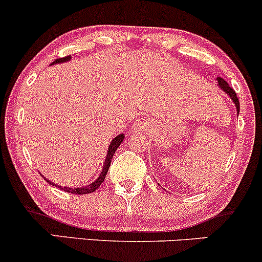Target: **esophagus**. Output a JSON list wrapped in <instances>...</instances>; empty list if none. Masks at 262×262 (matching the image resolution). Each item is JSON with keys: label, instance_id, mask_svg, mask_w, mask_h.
Here are the masks:
<instances>
[{"label": "esophagus", "instance_id": "esophagus-1", "mask_svg": "<svg viewBox=\"0 0 262 262\" xmlns=\"http://www.w3.org/2000/svg\"><path fill=\"white\" fill-rule=\"evenodd\" d=\"M152 126V122H151L148 119H142V120H139L135 122V125L132 126V131L134 132H146L148 130V128Z\"/></svg>", "mask_w": 262, "mask_h": 262}]
</instances>
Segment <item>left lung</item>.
<instances>
[{
	"label": "left lung",
	"instance_id": "obj_1",
	"mask_svg": "<svg viewBox=\"0 0 262 262\" xmlns=\"http://www.w3.org/2000/svg\"><path fill=\"white\" fill-rule=\"evenodd\" d=\"M217 86H219V89L222 90V91H224L227 96L231 98L233 105H235V107H236V111H237V116H238V112H240V102H238V98H237V96H236L235 91H233L231 87H230L229 83H227L226 81L221 77H217Z\"/></svg>",
	"mask_w": 262,
	"mask_h": 262
}]
</instances>
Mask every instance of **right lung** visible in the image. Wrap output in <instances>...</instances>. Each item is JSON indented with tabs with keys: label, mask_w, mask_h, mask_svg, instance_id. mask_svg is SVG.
<instances>
[{
	"label": "right lung",
	"mask_w": 262,
	"mask_h": 262,
	"mask_svg": "<svg viewBox=\"0 0 262 262\" xmlns=\"http://www.w3.org/2000/svg\"><path fill=\"white\" fill-rule=\"evenodd\" d=\"M69 61H71V56H67V57H63V58H58V60L53 61L51 64H56V63H62V62H69ZM123 139H125V135L123 134H120L117 135L116 137H115L114 140H112L111 142H110L108 145V150H107V155H106V159H105V162H103V166H102V170H101L100 175L97 176V179L95 180L94 182H91L90 185H87V186H81V187H67V186H57L56 184H53L52 181H50V180L47 179H43L46 180L47 182H49L50 185H52V186H56L58 188H61V190L66 191V192H70V193H76V195H85V193H91V192H95V191L97 190L98 187H100V185L102 184L103 180H105L106 177V173H107L108 168H110V165H111V160H112V156L115 155V151L117 150V147L121 145V142L123 141Z\"/></svg>",
	"instance_id": "1"
}]
</instances>
